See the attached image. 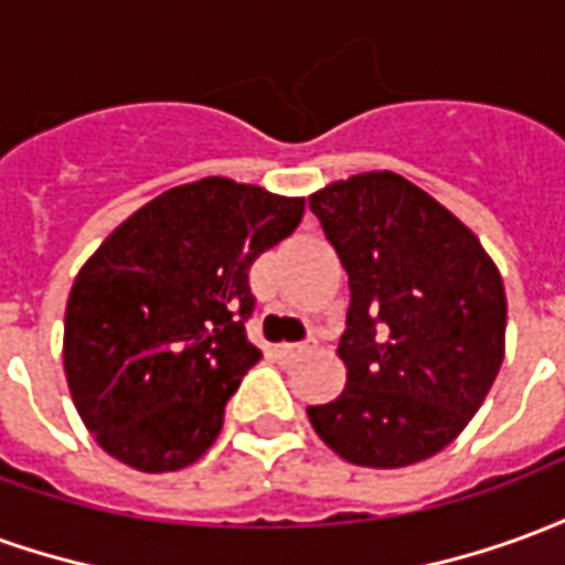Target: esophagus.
Here are the masks:
<instances>
[{
  "mask_svg": "<svg viewBox=\"0 0 565 565\" xmlns=\"http://www.w3.org/2000/svg\"><path fill=\"white\" fill-rule=\"evenodd\" d=\"M311 351H315V344H308V342L278 344V348H275V356H278L281 363H299V360L311 354Z\"/></svg>",
  "mask_w": 565,
  "mask_h": 565,
  "instance_id": "esophagus-1",
  "label": "esophagus"
}]
</instances>
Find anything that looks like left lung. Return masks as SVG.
Segmentation results:
<instances>
[{
  "label": "left lung",
  "mask_w": 565,
  "mask_h": 565,
  "mask_svg": "<svg viewBox=\"0 0 565 565\" xmlns=\"http://www.w3.org/2000/svg\"><path fill=\"white\" fill-rule=\"evenodd\" d=\"M348 271L344 391L308 420L342 460L412 466L450 445L505 356V287L478 235L396 172L308 196Z\"/></svg>",
  "instance_id": "left-lung-1"
}]
</instances>
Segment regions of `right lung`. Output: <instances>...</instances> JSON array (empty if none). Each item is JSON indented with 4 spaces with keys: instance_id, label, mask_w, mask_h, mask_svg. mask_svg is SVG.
<instances>
[{
    "instance_id": "obj_1",
    "label": "right lung",
    "mask_w": 565,
    "mask_h": 565,
    "mask_svg": "<svg viewBox=\"0 0 565 565\" xmlns=\"http://www.w3.org/2000/svg\"><path fill=\"white\" fill-rule=\"evenodd\" d=\"M302 214L306 199L202 178L150 199L81 266L63 366L99 448L139 472H174L214 445L259 360L245 335L247 269Z\"/></svg>"
}]
</instances>
